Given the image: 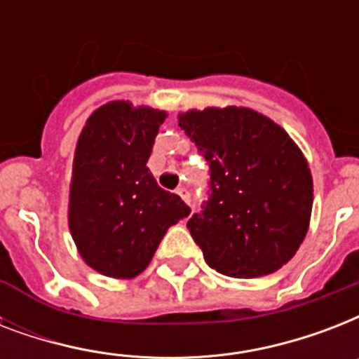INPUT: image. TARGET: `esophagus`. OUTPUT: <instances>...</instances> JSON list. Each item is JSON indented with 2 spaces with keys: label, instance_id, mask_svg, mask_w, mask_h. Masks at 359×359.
I'll return each mask as SVG.
<instances>
[{
  "label": "esophagus",
  "instance_id": "esophagus-1",
  "mask_svg": "<svg viewBox=\"0 0 359 359\" xmlns=\"http://www.w3.org/2000/svg\"><path fill=\"white\" fill-rule=\"evenodd\" d=\"M177 194H179V196H180V199H182V201H184L186 205H188V207H190V205H191V199H190V191L186 190V188H179V190H177Z\"/></svg>",
  "mask_w": 359,
  "mask_h": 359
}]
</instances>
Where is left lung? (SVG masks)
<instances>
[{
  "mask_svg": "<svg viewBox=\"0 0 359 359\" xmlns=\"http://www.w3.org/2000/svg\"><path fill=\"white\" fill-rule=\"evenodd\" d=\"M179 126L208 168V201L188 229L216 272L261 278L294 257L313 208L307 160L279 124L250 108L190 109Z\"/></svg>",
  "mask_w": 359,
  "mask_h": 359,
  "instance_id": "left-lung-1",
  "label": "left lung"
}]
</instances>
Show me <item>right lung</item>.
<instances>
[{
	"label": "right lung",
	"instance_id": "right-lung-1",
	"mask_svg": "<svg viewBox=\"0 0 359 359\" xmlns=\"http://www.w3.org/2000/svg\"><path fill=\"white\" fill-rule=\"evenodd\" d=\"M168 114L115 100L87 119L76 145L69 227L81 259L117 279L140 276L171 225L190 214L147 168Z\"/></svg>",
	"mask_w": 359,
	"mask_h": 359
}]
</instances>
